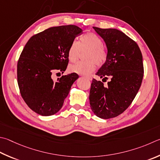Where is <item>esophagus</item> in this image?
<instances>
[{
  "instance_id": "34e87169",
  "label": "esophagus",
  "mask_w": 160,
  "mask_h": 160,
  "mask_svg": "<svg viewBox=\"0 0 160 160\" xmlns=\"http://www.w3.org/2000/svg\"><path fill=\"white\" fill-rule=\"evenodd\" d=\"M85 78H87V79H88L89 80H92V76H90V75H88V76H85Z\"/></svg>"
}]
</instances>
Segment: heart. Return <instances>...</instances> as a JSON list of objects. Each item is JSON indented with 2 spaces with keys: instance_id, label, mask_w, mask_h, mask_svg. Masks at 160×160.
<instances>
[{
  "instance_id": "heart-1",
  "label": "heart",
  "mask_w": 160,
  "mask_h": 160,
  "mask_svg": "<svg viewBox=\"0 0 160 160\" xmlns=\"http://www.w3.org/2000/svg\"><path fill=\"white\" fill-rule=\"evenodd\" d=\"M88 50L85 59L87 62H80L69 67L71 72L80 75H89L94 71L95 63L97 66L103 64L107 59L108 52L103 46L102 39L97 35L88 33L80 38L79 42L72 41L68 48V58L70 62H75L80 51Z\"/></svg>"
}]
</instances>
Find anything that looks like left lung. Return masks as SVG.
<instances>
[{"label":"left lung","mask_w":160,"mask_h":160,"mask_svg":"<svg viewBox=\"0 0 160 160\" xmlns=\"http://www.w3.org/2000/svg\"><path fill=\"white\" fill-rule=\"evenodd\" d=\"M102 38L108 49L106 62L96 73L108 85L92 80L89 103L97 117L109 119L122 113L137 94L143 77L140 48L134 40L115 28L93 27Z\"/></svg>","instance_id":"1"}]
</instances>
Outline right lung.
I'll list each match as a JSON object with an SVG mask.
<instances>
[{
    "instance_id": "add662e5",
    "label": "right lung",
    "mask_w": 160,
    "mask_h": 160,
    "mask_svg": "<svg viewBox=\"0 0 160 160\" xmlns=\"http://www.w3.org/2000/svg\"><path fill=\"white\" fill-rule=\"evenodd\" d=\"M82 30L75 25L50 27L32 36L17 62L20 94L38 114L50 116L62 108L78 75L72 72L54 81V71L63 72L68 63V50Z\"/></svg>"
}]
</instances>
